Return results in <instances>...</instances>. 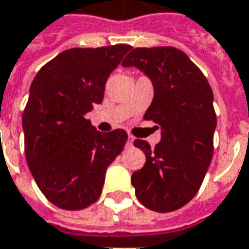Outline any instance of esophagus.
<instances>
[{"label":"esophagus","instance_id":"esophagus-1","mask_svg":"<svg viewBox=\"0 0 249 249\" xmlns=\"http://www.w3.org/2000/svg\"><path fill=\"white\" fill-rule=\"evenodd\" d=\"M132 144H133V137L129 136L128 137V142H126V145H128V147H130Z\"/></svg>","mask_w":249,"mask_h":249}]
</instances>
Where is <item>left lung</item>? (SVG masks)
Returning <instances> with one entry per match:
<instances>
[{"label": "left lung", "instance_id": "left-lung-1", "mask_svg": "<svg viewBox=\"0 0 249 249\" xmlns=\"http://www.w3.org/2000/svg\"><path fill=\"white\" fill-rule=\"evenodd\" d=\"M123 66L137 67L152 81L154 100L144 120L161 130L155 148L135 140L145 164L130 182L145 208L174 212L194 198L212 161L217 125L213 91L202 71L175 47L135 48Z\"/></svg>", "mask_w": 249, "mask_h": 249}]
</instances>
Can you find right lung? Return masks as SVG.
<instances>
[{"instance_id":"1","label":"right lung","mask_w":249,"mask_h":249,"mask_svg":"<svg viewBox=\"0 0 249 249\" xmlns=\"http://www.w3.org/2000/svg\"><path fill=\"white\" fill-rule=\"evenodd\" d=\"M128 44L71 48L35 76L22 113L25 158L35 182L55 206L81 210L100 198L109 164L128 140L124 129L102 133L86 120Z\"/></svg>"}]
</instances>
